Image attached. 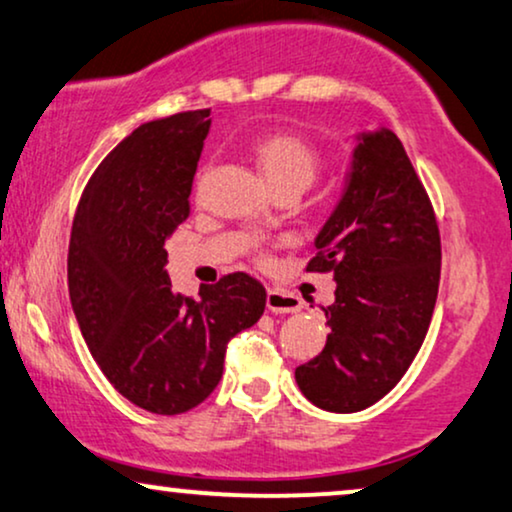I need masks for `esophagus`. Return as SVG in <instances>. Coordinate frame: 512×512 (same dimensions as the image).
<instances>
[{
  "mask_svg": "<svg viewBox=\"0 0 512 512\" xmlns=\"http://www.w3.org/2000/svg\"><path fill=\"white\" fill-rule=\"evenodd\" d=\"M266 306L270 313H296L301 308L299 296L280 292V289H268Z\"/></svg>",
  "mask_w": 512,
  "mask_h": 512,
  "instance_id": "34e87169",
  "label": "esophagus"
}]
</instances>
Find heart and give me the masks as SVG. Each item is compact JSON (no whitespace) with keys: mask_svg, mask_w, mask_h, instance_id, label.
Listing matches in <instances>:
<instances>
[{"mask_svg":"<svg viewBox=\"0 0 512 512\" xmlns=\"http://www.w3.org/2000/svg\"><path fill=\"white\" fill-rule=\"evenodd\" d=\"M249 149L258 170L275 192H282V189L304 192L323 168L320 151L294 132H268V135L256 137Z\"/></svg>","mask_w":512,"mask_h":512,"instance_id":"1","label":"heart"}]
</instances>
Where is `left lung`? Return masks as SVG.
<instances>
[{
    "mask_svg": "<svg viewBox=\"0 0 512 512\" xmlns=\"http://www.w3.org/2000/svg\"><path fill=\"white\" fill-rule=\"evenodd\" d=\"M306 270L332 273L325 349L294 370L301 394L330 413L387 396L418 356L439 292L441 242L430 197L399 137L356 135L342 197Z\"/></svg>",
    "mask_w": 512,
    "mask_h": 512,
    "instance_id": "8db88e82",
    "label": "left lung"
}]
</instances>
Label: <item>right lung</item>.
Segmentation results:
<instances>
[{
  "label": "right lung",
  "instance_id": "obj_1",
  "mask_svg": "<svg viewBox=\"0 0 512 512\" xmlns=\"http://www.w3.org/2000/svg\"><path fill=\"white\" fill-rule=\"evenodd\" d=\"M211 111L132 130L94 170L68 246V294L82 339L118 394L156 415L192 410L218 387L227 342L256 325L266 289L246 273L185 299L166 242L189 216Z\"/></svg>",
  "mask_w": 512,
  "mask_h": 512
}]
</instances>
